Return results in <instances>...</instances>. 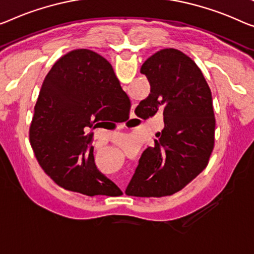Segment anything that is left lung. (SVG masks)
Segmentation results:
<instances>
[{"mask_svg":"<svg viewBox=\"0 0 254 254\" xmlns=\"http://www.w3.org/2000/svg\"><path fill=\"white\" fill-rule=\"evenodd\" d=\"M140 73L148 78L150 93L134 113L143 120L162 113L164 128L142 153L126 192L163 197L181 190L209 163L215 130L212 94L194 60L177 49L157 51Z\"/></svg>","mask_w":254,"mask_h":254,"instance_id":"left-lung-1","label":"left lung"}]
</instances>
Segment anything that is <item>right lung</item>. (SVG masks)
Masks as SVG:
<instances>
[{"label": "right lung", "instance_id": "add662e5", "mask_svg": "<svg viewBox=\"0 0 254 254\" xmlns=\"http://www.w3.org/2000/svg\"><path fill=\"white\" fill-rule=\"evenodd\" d=\"M130 107L104 57L88 49L63 56L44 78L29 128L41 168L67 190L88 196L122 194L97 170L90 131L124 122Z\"/></svg>", "mask_w": 254, "mask_h": 254}]
</instances>
